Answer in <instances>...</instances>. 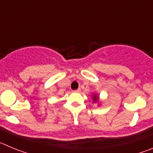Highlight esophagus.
I'll return each instance as SVG.
<instances>
[{
  "label": "esophagus",
  "mask_w": 153,
  "mask_h": 153,
  "mask_svg": "<svg viewBox=\"0 0 153 153\" xmlns=\"http://www.w3.org/2000/svg\"><path fill=\"white\" fill-rule=\"evenodd\" d=\"M79 91H80V89H77V90H74V93H79Z\"/></svg>",
  "instance_id": "34e87169"
}]
</instances>
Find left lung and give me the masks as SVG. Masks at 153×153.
I'll use <instances>...</instances> for the list:
<instances>
[{"mask_svg": "<svg viewBox=\"0 0 153 153\" xmlns=\"http://www.w3.org/2000/svg\"><path fill=\"white\" fill-rule=\"evenodd\" d=\"M98 99H99V97L97 95V94H94V95H93V100L94 102H97V101H98Z\"/></svg>", "mask_w": 153, "mask_h": 153, "instance_id": "left-lung-1", "label": "left lung"}]
</instances>
